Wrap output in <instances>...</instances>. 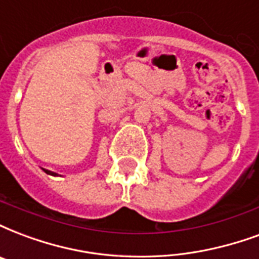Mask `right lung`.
<instances>
[{
  "label": "right lung",
  "mask_w": 259,
  "mask_h": 259,
  "mask_svg": "<svg viewBox=\"0 0 259 259\" xmlns=\"http://www.w3.org/2000/svg\"><path fill=\"white\" fill-rule=\"evenodd\" d=\"M45 172H46V174H49V175H56L54 174V172H50V170H46V169H44Z\"/></svg>",
  "instance_id": "1"
}]
</instances>
